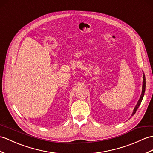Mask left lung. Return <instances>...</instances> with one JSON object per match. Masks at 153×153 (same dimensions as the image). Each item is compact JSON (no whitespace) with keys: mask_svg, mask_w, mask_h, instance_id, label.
<instances>
[{"mask_svg":"<svg viewBox=\"0 0 153 153\" xmlns=\"http://www.w3.org/2000/svg\"><path fill=\"white\" fill-rule=\"evenodd\" d=\"M143 87H142V93H141V97H140V98L139 101H138L137 104L136 105V107H135L134 109V111H133V113H132V116L136 113L137 109H138V108L140 107V105L141 104V101L142 100H143V96H144V93H145V84H146V82H145V76L143 74Z\"/></svg>","mask_w":153,"mask_h":153,"instance_id":"8db88e82","label":"left lung"}]
</instances>
